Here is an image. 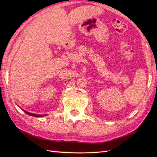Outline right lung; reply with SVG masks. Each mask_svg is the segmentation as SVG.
Wrapping results in <instances>:
<instances>
[{"label": "right lung", "instance_id": "obj_1", "mask_svg": "<svg viewBox=\"0 0 157 157\" xmlns=\"http://www.w3.org/2000/svg\"><path fill=\"white\" fill-rule=\"evenodd\" d=\"M23 110V109H22ZM23 111H24L25 113H27L28 115H30V116H32V117H44V116H46V115H38V114H34V113H29L28 111H25V110H23Z\"/></svg>", "mask_w": 157, "mask_h": 157}]
</instances>
